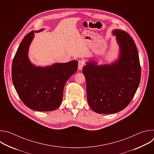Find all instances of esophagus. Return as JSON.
I'll use <instances>...</instances> for the list:
<instances>
[{
	"instance_id": "34e87169",
	"label": "esophagus",
	"mask_w": 154,
	"mask_h": 154,
	"mask_svg": "<svg viewBox=\"0 0 154 154\" xmlns=\"http://www.w3.org/2000/svg\"><path fill=\"white\" fill-rule=\"evenodd\" d=\"M85 66V61L83 60H79L78 64V69L79 70H82L83 67Z\"/></svg>"
}]
</instances>
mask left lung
Listing matches in <instances>:
<instances>
[{"instance_id":"1","label":"left lung","mask_w":154,"mask_h":154,"mask_svg":"<svg viewBox=\"0 0 154 154\" xmlns=\"http://www.w3.org/2000/svg\"><path fill=\"white\" fill-rule=\"evenodd\" d=\"M112 33L119 47L118 58L111 64L100 65L90 60L83 68L88 102L97 113L122 110L134 98L140 82L141 67L134 41L121 30H113Z\"/></svg>"}]
</instances>
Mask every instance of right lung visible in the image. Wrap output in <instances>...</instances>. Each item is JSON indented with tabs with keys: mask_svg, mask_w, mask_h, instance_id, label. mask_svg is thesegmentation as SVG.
I'll list each match as a JSON object with an SVG mask.
<instances>
[{
	"mask_svg": "<svg viewBox=\"0 0 154 154\" xmlns=\"http://www.w3.org/2000/svg\"><path fill=\"white\" fill-rule=\"evenodd\" d=\"M29 33L22 41L12 63V80L23 102L38 112L53 111L58 108L63 99L64 85L75 73L78 61L57 63L45 67L36 66L29 58V49L35 32Z\"/></svg>",
	"mask_w": 154,
	"mask_h": 154,
	"instance_id": "1",
	"label": "right lung"
}]
</instances>
